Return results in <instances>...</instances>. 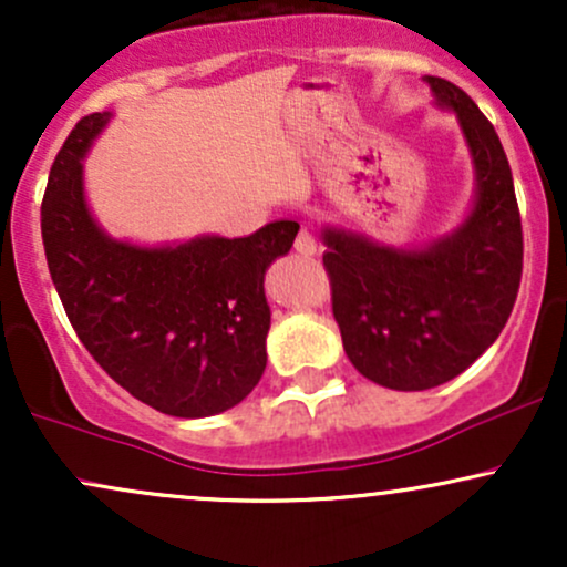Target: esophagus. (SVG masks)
Here are the masks:
<instances>
[{
    "instance_id": "obj_1",
    "label": "esophagus",
    "mask_w": 567,
    "mask_h": 567,
    "mask_svg": "<svg viewBox=\"0 0 567 567\" xmlns=\"http://www.w3.org/2000/svg\"><path fill=\"white\" fill-rule=\"evenodd\" d=\"M320 250V245H317L315 234L309 229H301L296 237V252H301V256H315V252Z\"/></svg>"
}]
</instances>
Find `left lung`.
<instances>
[{
	"label": "left lung",
	"mask_w": 567,
	"mask_h": 567,
	"mask_svg": "<svg viewBox=\"0 0 567 567\" xmlns=\"http://www.w3.org/2000/svg\"><path fill=\"white\" fill-rule=\"evenodd\" d=\"M426 82L437 106L458 116L472 152L470 216L421 250L322 231L343 351L365 379L396 392H424L464 373L504 330L523 277V224L496 130L453 82Z\"/></svg>",
	"instance_id": "8db88e82"
}]
</instances>
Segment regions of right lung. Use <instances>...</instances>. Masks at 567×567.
I'll list each match as a JSON object with an SVG mask.
<instances>
[{
  "mask_svg": "<svg viewBox=\"0 0 567 567\" xmlns=\"http://www.w3.org/2000/svg\"><path fill=\"white\" fill-rule=\"evenodd\" d=\"M112 114L76 122L42 199L48 269L84 349L135 400L178 419L243 402L261 381L271 311L264 275L296 220L250 237L141 247L112 239L84 202L82 157Z\"/></svg>",
  "mask_w": 567,
  "mask_h": 567,
  "instance_id": "add662e5",
  "label": "right lung"
}]
</instances>
